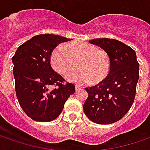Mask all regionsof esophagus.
Returning a JSON list of instances; mask_svg holds the SVG:
<instances>
[{
	"label": "esophagus",
	"instance_id": "1",
	"mask_svg": "<svg viewBox=\"0 0 150 150\" xmlns=\"http://www.w3.org/2000/svg\"><path fill=\"white\" fill-rule=\"evenodd\" d=\"M82 89L81 86H75V91H79V90H81Z\"/></svg>",
	"mask_w": 150,
	"mask_h": 150
}]
</instances>
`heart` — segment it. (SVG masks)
Returning <instances> with one entry per match:
<instances>
[{"mask_svg": "<svg viewBox=\"0 0 150 150\" xmlns=\"http://www.w3.org/2000/svg\"><path fill=\"white\" fill-rule=\"evenodd\" d=\"M80 59L78 71L69 73L66 80L69 82L84 85L102 81L110 71V60L106 52L98 50L91 43L78 42L59 45L52 51L51 64L59 74H68L74 68L73 60Z\"/></svg>", "mask_w": 150, "mask_h": 150, "instance_id": "b5f03b06", "label": "heart"}]
</instances>
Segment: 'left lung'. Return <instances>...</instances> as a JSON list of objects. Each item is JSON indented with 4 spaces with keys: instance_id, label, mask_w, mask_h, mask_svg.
<instances>
[{
    "instance_id": "left-lung-1",
    "label": "left lung",
    "mask_w": 150,
    "mask_h": 150,
    "mask_svg": "<svg viewBox=\"0 0 150 150\" xmlns=\"http://www.w3.org/2000/svg\"><path fill=\"white\" fill-rule=\"evenodd\" d=\"M89 42L99 46L107 53L110 71L99 84L86 88L88 97L83 109L93 122L113 123L120 120L134 103L139 64L134 49L118 40L96 38Z\"/></svg>"
}]
</instances>
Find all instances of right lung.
Instances as JSON below:
<instances>
[{"label": "right lung", "mask_w": 150, "mask_h": 150, "mask_svg": "<svg viewBox=\"0 0 150 150\" xmlns=\"http://www.w3.org/2000/svg\"><path fill=\"white\" fill-rule=\"evenodd\" d=\"M70 39L54 34L32 38L16 49L12 57L15 90L18 102L29 117L38 122L57 118L65 101L75 92V85L66 82L50 64L52 51ZM55 85L54 90L49 88Z\"/></svg>", "instance_id": "right-lung-1"}]
</instances>
